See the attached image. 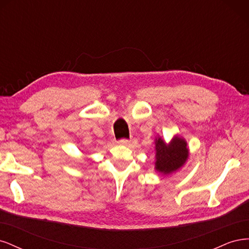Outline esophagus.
Returning <instances> with one entry per match:
<instances>
[{"instance_id":"obj_1","label":"esophagus","mask_w":249,"mask_h":249,"mask_svg":"<svg viewBox=\"0 0 249 249\" xmlns=\"http://www.w3.org/2000/svg\"><path fill=\"white\" fill-rule=\"evenodd\" d=\"M130 140L129 139H122V140H119V143L120 144H123V145H129L130 144Z\"/></svg>"}]
</instances>
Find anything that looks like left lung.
Wrapping results in <instances>:
<instances>
[{
    "mask_svg": "<svg viewBox=\"0 0 249 249\" xmlns=\"http://www.w3.org/2000/svg\"><path fill=\"white\" fill-rule=\"evenodd\" d=\"M156 169L164 175L177 170L188 158L187 143L184 139L175 137L167 145L161 138L156 139Z\"/></svg>",
    "mask_w": 249,
    "mask_h": 249,
    "instance_id": "1",
    "label": "left lung"
}]
</instances>
